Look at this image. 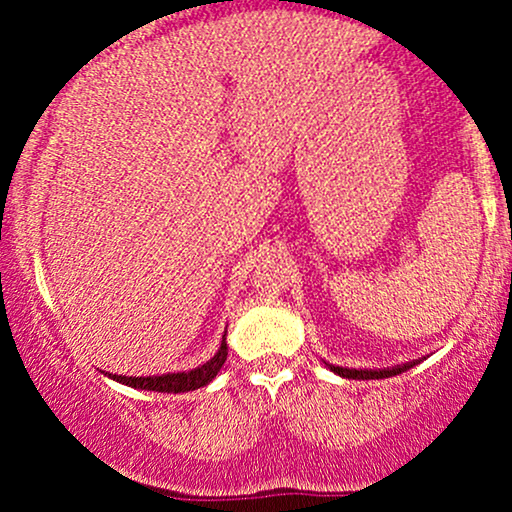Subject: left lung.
<instances>
[{
    "mask_svg": "<svg viewBox=\"0 0 512 512\" xmlns=\"http://www.w3.org/2000/svg\"><path fill=\"white\" fill-rule=\"evenodd\" d=\"M414 366V363H404V366L397 368H387V370H356V368H339V366H330L334 373L342 375V378H351V380H378V378H390V375H399L404 370Z\"/></svg>",
    "mask_w": 512,
    "mask_h": 512,
    "instance_id": "left-lung-1",
    "label": "left lung"
}]
</instances>
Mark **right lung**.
Listing matches in <instances>:
<instances>
[{
  "mask_svg": "<svg viewBox=\"0 0 512 512\" xmlns=\"http://www.w3.org/2000/svg\"><path fill=\"white\" fill-rule=\"evenodd\" d=\"M228 346L226 337H223L221 349L216 351V356L211 361L204 363L195 370H187V373H168V375H149V378H125V375H110V378L117 380L122 385L139 387V390H154V392H190L197 390V387L209 385L211 380L216 378L223 363H226Z\"/></svg>",
  "mask_w": 512,
  "mask_h": 512,
  "instance_id": "1",
  "label": "right lung"
}]
</instances>
